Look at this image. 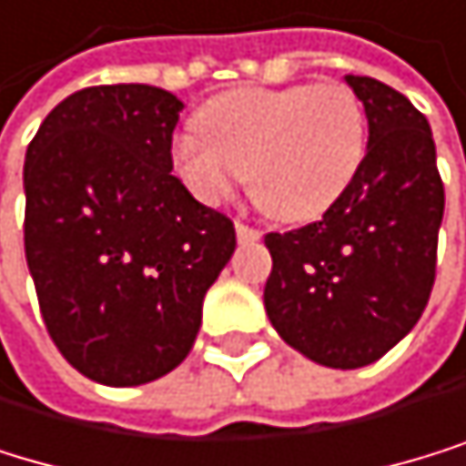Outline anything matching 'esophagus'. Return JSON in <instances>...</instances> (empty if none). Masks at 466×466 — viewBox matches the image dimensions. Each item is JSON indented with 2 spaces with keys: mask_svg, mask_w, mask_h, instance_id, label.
I'll use <instances>...</instances> for the list:
<instances>
[{
  "mask_svg": "<svg viewBox=\"0 0 466 466\" xmlns=\"http://www.w3.org/2000/svg\"><path fill=\"white\" fill-rule=\"evenodd\" d=\"M235 231H238V240L240 243H257V240H260L263 235H260V231H257V228H251V226H246V223H235Z\"/></svg>",
  "mask_w": 466,
  "mask_h": 466,
  "instance_id": "obj_1",
  "label": "esophagus"
}]
</instances>
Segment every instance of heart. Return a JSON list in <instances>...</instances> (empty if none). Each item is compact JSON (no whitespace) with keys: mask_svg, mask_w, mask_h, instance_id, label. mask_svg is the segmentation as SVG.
<instances>
[{"mask_svg":"<svg viewBox=\"0 0 466 466\" xmlns=\"http://www.w3.org/2000/svg\"><path fill=\"white\" fill-rule=\"evenodd\" d=\"M197 136L172 144L175 175L203 203H220L246 177L251 200L283 223L322 218L368 152L365 106L345 84L243 87L195 116Z\"/></svg>","mask_w":466,"mask_h":466,"instance_id":"1","label":"heart"}]
</instances>
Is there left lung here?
Wrapping results in <instances>:
<instances>
[{"label": "left lung", "mask_w": 466, "mask_h": 466, "mask_svg": "<svg viewBox=\"0 0 466 466\" xmlns=\"http://www.w3.org/2000/svg\"><path fill=\"white\" fill-rule=\"evenodd\" d=\"M368 116L357 180L322 220L271 231L266 314L325 368H365L405 339L436 279L444 183L427 118L388 84L345 76Z\"/></svg>", "instance_id": "8db88e82"}]
</instances>
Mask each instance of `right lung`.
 Masks as SVG:
<instances>
[{"label": "right lung", "mask_w": 466, "mask_h": 466, "mask_svg": "<svg viewBox=\"0 0 466 466\" xmlns=\"http://www.w3.org/2000/svg\"><path fill=\"white\" fill-rule=\"evenodd\" d=\"M183 101L149 84L67 96L25 155V257L47 334L78 373L129 388L175 370L235 223L172 175Z\"/></svg>", "instance_id": "1"}]
</instances>
